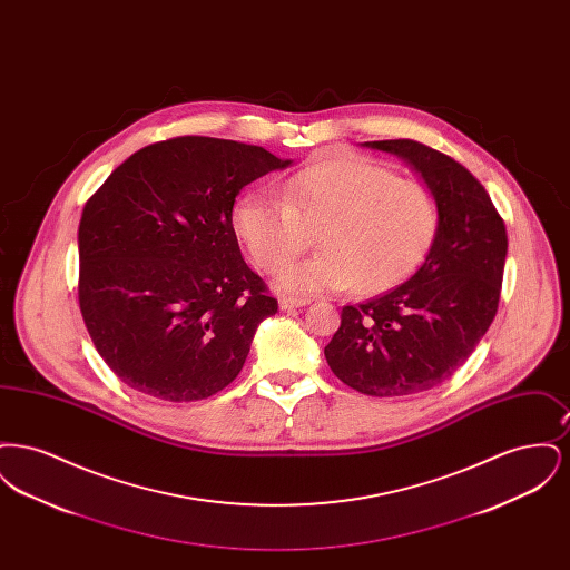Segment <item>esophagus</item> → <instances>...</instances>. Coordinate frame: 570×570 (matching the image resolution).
Returning <instances> with one entry per match:
<instances>
[{
  "label": "esophagus",
  "instance_id": "esophagus-1",
  "mask_svg": "<svg viewBox=\"0 0 570 570\" xmlns=\"http://www.w3.org/2000/svg\"><path fill=\"white\" fill-rule=\"evenodd\" d=\"M309 303V298H291V297H282L279 298V309H295V307H305Z\"/></svg>",
  "mask_w": 570,
  "mask_h": 570
}]
</instances>
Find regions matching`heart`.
<instances>
[{"mask_svg": "<svg viewBox=\"0 0 570 570\" xmlns=\"http://www.w3.org/2000/svg\"><path fill=\"white\" fill-rule=\"evenodd\" d=\"M440 209L428 186L395 177L358 156L312 164L279 184V194H245L233 228L261 272H277L320 230L324 249L275 275L286 295L323 291L382 293L412 272L434 245Z\"/></svg>", "mask_w": 570, "mask_h": 570, "instance_id": "b5f03b06", "label": "heart"}]
</instances>
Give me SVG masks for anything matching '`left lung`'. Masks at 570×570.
I'll list each match as a JSON object with an SVG mask.
<instances>
[{"label":"left lung","mask_w":570,"mask_h":570,"mask_svg":"<svg viewBox=\"0 0 570 570\" xmlns=\"http://www.w3.org/2000/svg\"><path fill=\"white\" fill-rule=\"evenodd\" d=\"M365 147L406 160L432 190L440 226L425 263L407 282L346 305L325 346L331 372L372 397H404L451 379L498 312L507 228L481 181L453 158L410 140Z\"/></svg>","instance_id":"obj_1"}]
</instances>
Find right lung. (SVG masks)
Here are the masks:
<instances>
[{"label":"right lung","instance_id":"right-lung-1","mask_svg":"<svg viewBox=\"0 0 570 570\" xmlns=\"http://www.w3.org/2000/svg\"><path fill=\"white\" fill-rule=\"evenodd\" d=\"M286 166L256 145L177 136L138 149L85 203L82 321L130 389L181 404L239 376L277 298L242 258L233 205Z\"/></svg>","mask_w":570,"mask_h":570}]
</instances>
